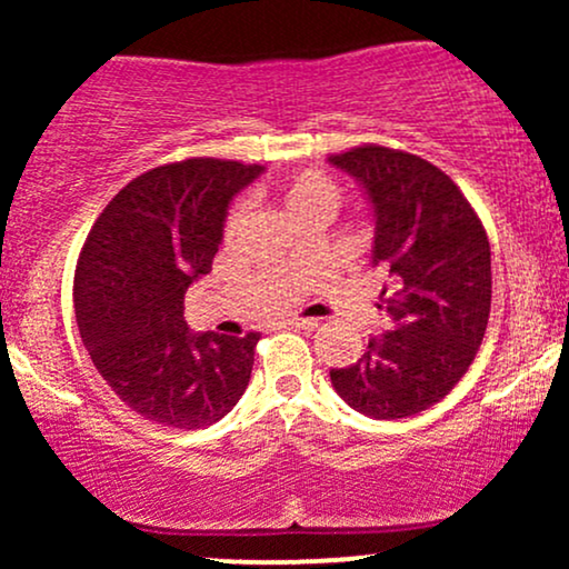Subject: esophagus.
Segmentation results:
<instances>
[{"instance_id":"esophagus-1","label":"esophagus","mask_w":569,"mask_h":569,"mask_svg":"<svg viewBox=\"0 0 569 569\" xmlns=\"http://www.w3.org/2000/svg\"><path fill=\"white\" fill-rule=\"evenodd\" d=\"M280 323L291 326V329H318V318H283Z\"/></svg>"}]
</instances>
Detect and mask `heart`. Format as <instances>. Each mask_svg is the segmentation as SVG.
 Returning a JSON list of instances; mask_svg holds the SVG:
<instances>
[{"mask_svg":"<svg viewBox=\"0 0 569 569\" xmlns=\"http://www.w3.org/2000/svg\"><path fill=\"white\" fill-rule=\"evenodd\" d=\"M272 198L278 200V206L283 208L286 217H289L293 224L299 221L321 217L331 219L342 206V192H339L337 181L331 176L321 171H299L289 176V179L278 181L272 187ZM246 208L243 202L230 208L224 219V238H234L240 227H243Z\"/></svg>","mask_w":569,"mask_h":569,"instance_id":"heart-1","label":"heart"}]
</instances>
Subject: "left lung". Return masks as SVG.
I'll return each instance as SVG.
<instances>
[{
	"mask_svg": "<svg viewBox=\"0 0 569 569\" xmlns=\"http://www.w3.org/2000/svg\"><path fill=\"white\" fill-rule=\"evenodd\" d=\"M329 160L367 189L377 217L371 262L393 278L382 302L393 326L371 339L358 363L331 369V385L375 420L420 415L462 380L485 339L492 305L487 230L460 187L417 154L363 143Z\"/></svg>",
	"mask_w": 569,
	"mask_h": 569,
	"instance_id": "left-lung-1",
	"label": "left lung"
}]
</instances>
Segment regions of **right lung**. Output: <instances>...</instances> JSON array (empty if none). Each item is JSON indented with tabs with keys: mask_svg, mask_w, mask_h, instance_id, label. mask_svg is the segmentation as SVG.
<instances>
[{
	"mask_svg": "<svg viewBox=\"0 0 569 569\" xmlns=\"http://www.w3.org/2000/svg\"><path fill=\"white\" fill-rule=\"evenodd\" d=\"M262 173L189 158L136 176L90 227L74 310L90 361L136 415L198 430L221 420L251 380L259 331L192 335L184 293L217 257L230 200Z\"/></svg>",
	"mask_w": 569,
	"mask_h": 569,
	"instance_id": "add662e5",
	"label": "right lung"
}]
</instances>
